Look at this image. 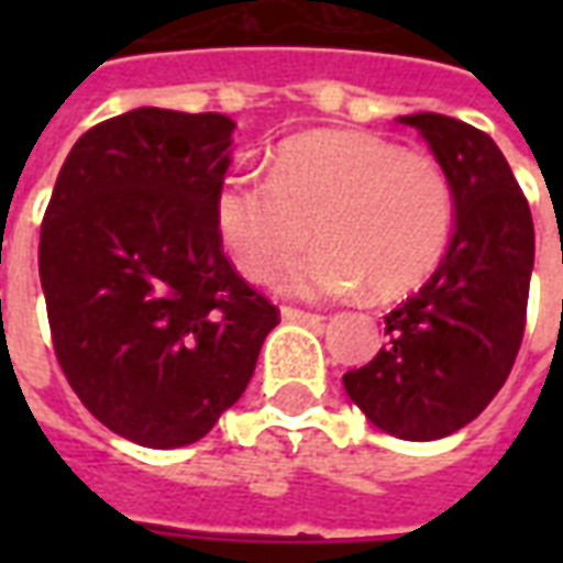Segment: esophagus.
<instances>
[{
    "label": "esophagus",
    "instance_id": "obj_1",
    "mask_svg": "<svg viewBox=\"0 0 563 563\" xmlns=\"http://www.w3.org/2000/svg\"><path fill=\"white\" fill-rule=\"evenodd\" d=\"M283 321H298V324H321L324 318L316 316V312H307V309H295V307H283L280 309Z\"/></svg>",
    "mask_w": 563,
    "mask_h": 563
}]
</instances>
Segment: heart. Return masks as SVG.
Returning a JSON list of instances; mask_svg holds the SVG:
<instances>
[{
    "instance_id": "b5f03b06",
    "label": "heart",
    "mask_w": 563,
    "mask_h": 563,
    "mask_svg": "<svg viewBox=\"0 0 563 563\" xmlns=\"http://www.w3.org/2000/svg\"><path fill=\"white\" fill-rule=\"evenodd\" d=\"M216 224L247 280L268 283L316 239L283 286L335 298L409 295L444 263L455 228L450 172L429 154L362 131H309L274 152L272 175L236 172L216 192Z\"/></svg>"
}]
</instances>
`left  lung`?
Listing matches in <instances>:
<instances>
[{"instance_id": "1", "label": "left lung", "mask_w": 563, "mask_h": 563, "mask_svg": "<svg viewBox=\"0 0 563 563\" xmlns=\"http://www.w3.org/2000/svg\"><path fill=\"white\" fill-rule=\"evenodd\" d=\"M400 122L418 128L453 178L455 233L423 289L385 316L388 344L342 379L374 427L435 441L479 418L511 374L526 330L534 224L485 131L441 113Z\"/></svg>"}]
</instances>
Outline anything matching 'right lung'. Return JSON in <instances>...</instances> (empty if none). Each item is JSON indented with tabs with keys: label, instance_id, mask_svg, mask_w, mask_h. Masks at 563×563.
Instances as JSON below:
<instances>
[{
	"label": "right lung",
	"instance_id": "add662e5",
	"mask_svg": "<svg viewBox=\"0 0 563 563\" xmlns=\"http://www.w3.org/2000/svg\"><path fill=\"white\" fill-rule=\"evenodd\" d=\"M233 122L140 108L92 125L40 228V283L66 383L134 444H192L242 397L280 309L221 247Z\"/></svg>",
	"mask_w": 563,
	"mask_h": 563
}]
</instances>
